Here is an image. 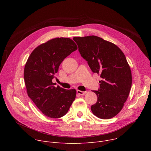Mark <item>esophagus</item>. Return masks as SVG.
<instances>
[{
	"label": "esophagus",
	"mask_w": 151,
	"mask_h": 151,
	"mask_svg": "<svg viewBox=\"0 0 151 151\" xmlns=\"http://www.w3.org/2000/svg\"><path fill=\"white\" fill-rule=\"evenodd\" d=\"M77 93L78 94H79V95H83V94H85V93H86V92L85 91H80V90H77Z\"/></svg>",
	"instance_id": "obj_1"
}]
</instances>
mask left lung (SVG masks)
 I'll return each instance as SVG.
<instances>
[{
    "label": "left lung",
    "instance_id": "obj_1",
    "mask_svg": "<svg viewBox=\"0 0 151 151\" xmlns=\"http://www.w3.org/2000/svg\"><path fill=\"white\" fill-rule=\"evenodd\" d=\"M81 56L94 73L100 74L97 101L91 107L101 119H111L122 109L130 93L132 76L123 52L113 43L96 36L75 37Z\"/></svg>",
    "mask_w": 151,
    "mask_h": 151
}]
</instances>
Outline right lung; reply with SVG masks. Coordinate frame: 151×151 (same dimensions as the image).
<instances>
[{"mask_svg": "<svg viewBox=\"0 0 151 151\" xmlns=\"http://www.w3.org/2000/svg\"><path fill=\"white\" fill-rule=\"evenodd\" d=\"M77 49L70 38H54L37 47L27 59L24 78L28 96L48 117L65 115L76 98V90L55 87L52 80L63 60Z\"/></svg>", "mask_w": 151, "mask_h": 151, "instance_id": "1", "label": "right lung"}]
</instances>
